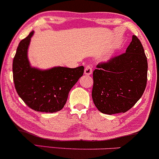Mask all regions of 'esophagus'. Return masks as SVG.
Masks as SVG:
<instances>
[{
	"instance_id": "esophagus-1",
	"label": "esophagus",
	"mask_w": 159,
	"mask_h": 159,
	"mask_svg": "<svg viewBox=\"0 0 159 159\" xmlns=\"http://www.w3.org/2000/svg\"><path fill=\"white\" fill-rule=\"evenodd\" d=\"M93 72V69L90 66H87L84 69V74L86 75H90Z\"/></svg>"
}]
</instances>
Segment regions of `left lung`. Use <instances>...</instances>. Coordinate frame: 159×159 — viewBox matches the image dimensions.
Instances as JSON below:
<instances>
[{
	"instance_id": "1",
	"label": "left lung",
	"mask_w": 159,
	"mask_h": 159,
	"mask_svg": "<svg viewBox=\"0 0 159 159\" xmlns=\"http://www.w3.org/2000/svg\"><path fill=\"white\" fill-rule=\"evenodd\" d=\"M96 67L92 98L98 110L114 114L132 108L143 95L147 81V58L138 38L132 36L125 53Z\"/></svg>"
}]
</instances>
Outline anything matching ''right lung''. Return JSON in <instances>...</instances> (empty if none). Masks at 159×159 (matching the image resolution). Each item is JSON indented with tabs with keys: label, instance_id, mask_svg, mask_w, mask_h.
I'll return each instance as SVG.
<instances>
[{
	"label": "right lung",
	"instance_id": "right-lung-1",
	"mask_svg": "<svg viewBox=\"0 0 159 159\" xmlns=\"http://www.w3.org/2000/svg\"><path fill=\"white\" fill-rule=\"evenodd\" d=\"M34 34L33 30L20 42L14 57L12 72L16 92L33 110L57 112L64 107L69 91L83 75L84 68L81 66L41 69L31 66L27 54Z\"/></svg>",
	"mask_w": 159,
	"mask_h": 159
}]
</instances>
